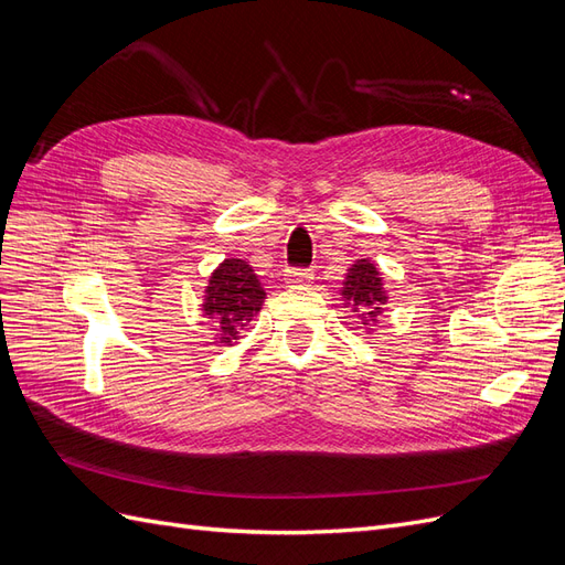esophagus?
Returning a JSON list of instances; mask_svg holds the SVG:
<instances>
[{"label":"esophagus","mask_w":565,"mask_h":565,"mask_svg":"<svg viewBox=\"0 0 565 565\" xmlns=\"http://www.w3.org/2000/svg\"><path fill=\"white\" fill-rule=\"evenodd\" d=\"M285 280L289 285H306L313 280V270L311 268H287Z\"/></svg>","instance_id":"34e87169"}]
</instances>
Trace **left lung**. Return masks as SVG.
Here are the masks:
<instances>
[{
	"mask_svg": "<svg viewBox=\"0 0 565 565\" xmlns=\"http://www.w3.org/2000/svg\"><path fill=\"white\" fill-rule=\"evenodd\" d=\"M341 295H344L353 309L365 318H377L382 313V303L386 301L380 273L367 259L353 264Z\"/></svg>",
	"mask_w": 565,
	"mask_h": 565,
	"instance_id": "left-lung-1",
	"label": "left lung"
}]
</instances>
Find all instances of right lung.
<instances>
[{
	"label": "right lung",
	"mask_w": 565,
	"mask_h": 565,
	"mask_svg": "<svg viewBox=\"0 0 565 565\" xmlns=\"http://www.w3.org/2000/svg\"><path fill=\"white\" fill-rule=\"evenodd\" d=\"M262 282L243 259H226L214 273L204 299V313L218 324L221 339L231 341L254 320L264 303Z\"/></svg>",
	"instance_id": "right-lung-1"
}]
</instances>
